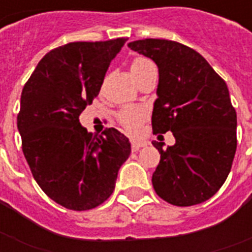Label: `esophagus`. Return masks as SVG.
<instances>
[{"instance_id":"esophagus-1","label":"esophagus","mask_w":252,"mask_h":252,"mask_svg":"<svg viewBox=\"0 0 252 252\" xmlns=\"http://www.w3.org/2000/svg\"><path fill=\"white\" fill-rule=\"evenodd\" d=\"M144 146H147L144 142H139V140H132L131 142L132 151H137V150H140V148L144 147Z\"/></svg>"}]
</instances>
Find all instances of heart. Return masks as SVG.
Here are the masks:
<instances>
[{
  "label": "heart",
  "mask_w": 252,
  "mask_h": 252,
  "mask_svg": "<svg viewBox=\"0 0 252 252\" xmlns=\"http://www.w3.org/2000/svg\"><path fill=\"white\" fill-rule=\"evenodd\" d=\"M129 70L132 75L139 82L142 78H144L151 72H157V67L150 58L146 57H136L133 58L129 63ZM146 110L142 106H126L119 112L117 120L120 123V126L129 133H137L143 121L146 120Z\"/></svg>",
  "instance_id": "1"
}]
</instances>
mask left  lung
<instances>
[{
	"mask_svg": "<svg viewBox=\"0 0 252 252\" xmlns=\"http://www.w3.org/2000/svg\"><path fill=\"white\" fill-rule=\"evenodd\" d=\"M128 47L157 63L153 131H171L175 137L166 150L163 143H153L160 154L154 189L171 205L209 200L227 180L238 144L236 110L227 83L205 58L178 41L143 39Z\"/></svg>",
	"mask_w": 252,
	"mask_h": 252,
	"instance_id": "left-lung-1",
	"label": "left lung"
}]
</instances>
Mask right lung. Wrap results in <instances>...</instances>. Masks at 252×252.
<instances>
[{
    "label": "right lung",
    "mask_w": 252,
    "mask_h": 252,
    "mask_svg": "<svg viewBox=\"0 0 252 252\" xmlns=\"http://www.w3.org/2000/svg\"><path fill=\"white\" fill-rule=\"evenodd\" d=\"M126 41H74L54 48L23 89L17 115L23 153L37 185L67 209L89 211L108 200L131 154L128 137L117 129L106 128L98 136L79 123Z\"/></svg>",
    "instance_id": "1"
}]
</instances>
